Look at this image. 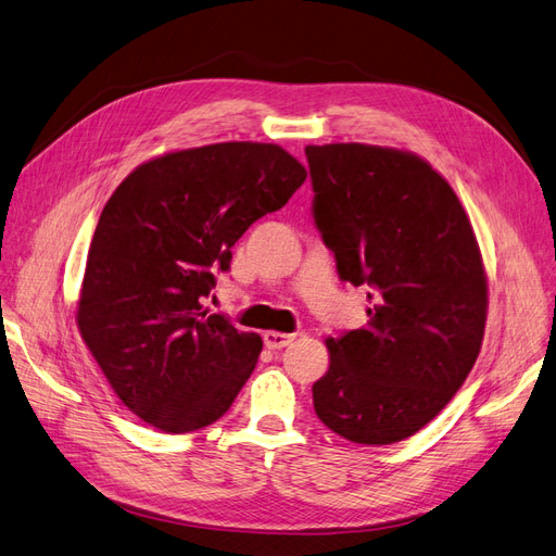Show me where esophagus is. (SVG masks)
I'll return each instance as SVG.
<instances>
[{"instance_id": "1", "label": "esophagus", "mask_w": 556, "mask_h": 556, "mask_svg": "<svg viewBox=\"0 0 556 556\" xmlns=\"http://www.w3.org/2000/svg\"><path fill=\"white\" fill-rule=\"evenodd\" d=\"M294 341V333H282V331H264V345L268 350H280Z\"/></svg>"}]
</instances>
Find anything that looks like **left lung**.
I'll return each mask as SVG.
<instances>
[{"label":"left lung","mask_w":556,"mask_h":556,"mask_svg":"<svg viewBox=\"0 0 556 556\" xmlns=\"http://www.w3.org/2000/svg\"><path fill=\"white\" fill-rule=\"evenodd\" d=\"M313 217L336 271L366 285L362 329L327 339L315 415L352 443L390 445L439 415L473 368L486 278L466 211L413 153L364 143L306 146Z\"/></svg>","instance_id":"left-lung-1"}]
</instances>
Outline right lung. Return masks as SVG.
<instances>
[{
	"label": "right lung",
	"mask_w": 556,
	"mask_h": 556,
	"mask_svg": "<svg viewBox=\"0 0 556 556\" xmlns=\"http://www.w3.org/2000/svg\"><path fill=\"white\" fill-rule=\"evenodd\" d=\"M306 169L274 143H213L137 166L99 215L78 329L113 392L143 422L188 433L220 419L262 352L257 333L208 313L215 271Z\"/></svg>",
	"instance_id": "right-lung-1"
}]
</instances>
